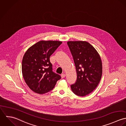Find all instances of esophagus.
I'll return each instance as SVG.
<instances>
[{
	"label": "esophagus",
	"mask_w": 126,
	"mask_h": 126,
	"mask_svg": "<svg viewBox=\"0 0 126 126\" xmlns=\"http://www.w3.org/2000/svg\"><path fill=\"white\" fill-rule=\"evenodd\" d=\"M65 76H66V75L65 74H63L61 75V77L62 78H64L65 77Z\"/></svg>",
	"instance_id": "34e87169"
}]
</instances>
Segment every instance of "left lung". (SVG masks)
<instances>
[{"label": "left lung", "mask_w": 126, "mask_h": 126, "mask_svg": "<svg viewBox=\"0 0 126 126\" xmlns=\"http://www.w3.org/2000/svg\"><path fill=\"white\" fill-rule=\"evenodd\" d=\"M68 45L73 56L77 78L71 86L78 96H86L98 86L102 75V63L97 51L85 41H69Z\"/></svg>", "instance_id": "1"}]
</instances>
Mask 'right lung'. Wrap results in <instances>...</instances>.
I'll return each instance as SVG.
<instances>
[{
  "instance_id": "1",
  "label": "right lung",
  "mask_w": 126,
  "mask_h": 126,
  "mask_svg": "<svg viewBox=\"0 0 126 126\" xmlns=\"http://www.w3.org/2000/svg\"><path fill=\"white\" fill-rule=\"evenodd\" d=\"M62 43L60 41L41 40L26 50L22 62V76L33 92L42 94L50 92L61 78L52 71L50 57Z\"/></svg>"
}]
</instances>
